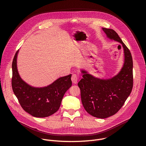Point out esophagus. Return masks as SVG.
Segmentation results:
<instances>
[{"label":"esophagus","instance_id":"1","mask_svg":"<svg viewBox=\"0 0 146 146\" xmlns=\"http://www.w3.org/2000/svg\"><path fill=\"white\" fill-rule=\"evenodd\" d=\"M72 81L73 84H76L78 81V76L76 74H73L72 76Z\"/></svg>","mask_w":146,"mask_h":146}]
</instances>
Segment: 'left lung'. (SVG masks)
Returning a JSON list of instances; mask_svg holds the SVG:
<instances>
[{
    "mask_svg": "<svg viewBox=\"0 0 146 146\" xmlns=\"http://www.w3.org/2000/svg\"><path fill=\"white\" fill-rule=\"evenodd\" d=\"M108 38L120 43L124 52V63L120 72L109 79L95 77L82 70L78 82L81 98L85 110L91 115L106 118L114 115L123 105L133 88V60L131 53L115 31L103 28Z\"/></svg>",
    "mask_w": 146,
    "mask_h": 146,
    "instance_id": "8db88e82",
    "label": "left lung"
}]
</instances>
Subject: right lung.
I'll list each match as a JSON object with an SVG mask.
<instances>
[{
    "instance_id": "obj_1",
    "label": "right lung",
    "mask_w": 146,
    "mask_h": 146,
    "mask_svg": "<svg viewBox=\"0 0 146 146\" xmlns=\"http://www.w3.org/2000/svg\"><path fill=\"white\" fill-rule=\"evenodd\" d=\"M18 50L12 63L13 91L20 105L28 113L35 117H47L56 113L59 109L62 98L72 86V74L62 77L51 84L42 87H33L21 78L17 66Z\"/></svg>"
}]
</instances>
